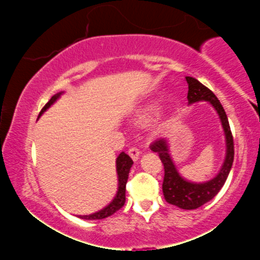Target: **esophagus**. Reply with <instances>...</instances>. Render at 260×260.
I'll return each instance as SVG.
<instances>
[{"mask_svg":"<svg viewBox=\"0 0 260 260\" xmlns=\"http://www.w3.org/2000/svg\"><path fill=\"white\" fill-rule=\"evenodd\" d=\"M128 154H129V156L132 157L133 161H137L139 159L140 151H139V149H137V148H131L129 150H128Z\"/></svg>","mask_w":260,"mask_h":260,"instance_id":"1","label":"esophagus"}]
</instances>
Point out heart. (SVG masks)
Listing matches in <instances>:
<instances>
[{
  "mask_svg": "<svg viewBox=\"0 0 260 260\" xmlns=\"http://www.w3.org/2000/svg\"><path fill=\"white\" fill-rule=\"evenodd\" d=\"M159 107V101H151V103L145 104L144 106H142L137 111L136 116H134V121L138 122V123H145V122H148L157 112Z\"/></svg>",
  "mask_w": 260,
  "mask_h": 260,
  "instance_id": "b5f03b06",
  "label": "heart"
}]
</instances>
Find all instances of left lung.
I'll use <instances>...</instances> for the list:
<instances>
[{
  "label": "left lung",
  "mask_w": 260,
  "mask_h": 260,
  "mask_svg": "<svg viewBox=\"0 0 260 260\" xmlns=\"http://www.w3.org/2000/svg\"><path fill=\"white\" fill-rule=\"evenodd\" d=\"M186 80L188 83V104L190 105V104L198 103V101H209L214 109L216 110L220 121H221L226 139V156L219 174L214 178H211L210 181L203 182V183L189 182L184 180L178 174L174 161L171 159V155H170L168 140L164 138L155 140L153 144L150 145V149L154 153L159 154L161 162L164 165V170H165L162 192L166 202L181 209L192 210V209L202 207L205 203L211 201L221 189L226 180H228L230 170L232 168L235 150L234 137H232L231 129H230L228 116H226L225 110L220 104L219 99L210 89L203 85L199 80L193 78V77H186Z\"/></svg>",
  "instance_id": "left-lung-1"
}]
</instances>
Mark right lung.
<instances>
[{"mask_svg": "<svg viewBox=\"0 0 260 260\" xmlns=\"http://www.w3.org/2000/svg\"><path fill=\"white\" fill-rule=\"evenodd\" d=\"M62 92H58V94L53 95L51 99L49 100V103L46 104L43 107L40 113H39V117H40L43 113L49 109L50 106L55 103L56 100L61 96ZM133 165V160L131 159L129 155H127L126 153H122L118 155L117 159H116V170H117V177H118V190L116 193V197L113 198V201L107 205L106 208L101 209L100 211H96V213L90 214V215H80V219H85V220H101L105 219V217L111 216L112 214H115L116 211L120 210V209L124 205V202H126V183L128 180V174H129L131 168Z\"/></svg>", "mask_w": 260, "mask_h": 260, "instance_id": "obj_1", "label": "right lung"}]
</instances>
